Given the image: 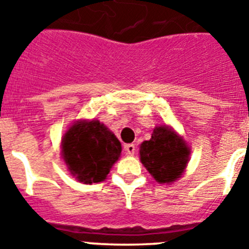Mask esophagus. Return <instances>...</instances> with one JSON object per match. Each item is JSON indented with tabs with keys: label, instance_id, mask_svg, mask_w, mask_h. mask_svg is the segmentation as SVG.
<instances>
[{
	"label": "esophagus",
	"instance_id": "1",
	"mask_svg": "<svg viewBox=\"0 0 249 249\" xmlns=\"http://www.w3.org/2000/svg\"><path fill=\"white\" fill-rule=\"evenodd\" d=\"M124 151H126V153L128 156H133L136 152V146L133 143L126 144V146H124Z\"/></svg>",
	"mask_w": 249,
	"mask_h": 249
}]
</instances>
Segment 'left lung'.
<instances>
[{
	"label": "left lung",
	"instance_id": "1",
	"mask_svg": "<svg viewBox=\"0 0 249 249\" xmlns=\"http://www.w3.org/2000/svg\"><path fill=\"white\" fill-rule=\"evenodd\" d=\"M191 148L169 126H157L140 147L141 162L158 183H172L183 175Z\"/></svg>",
	"mask_w": 249,
	"mask_h": 249
}]
</instances>
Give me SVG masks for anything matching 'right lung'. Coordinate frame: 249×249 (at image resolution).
Returning a JSON list of instances; mask_svg holds the SVG:
<instances>
[{
    "label": "right lung",
    "instance_id": "obj_1",
    "mask_svg": "<svg viewBox=\"0 0 249 249\" xmlns=\"http://www.w3.org/2000/svg\"><path fill=\"white\" fill-rule=\"evenodd\" d=\"M62 158L77 181H105L121 156V142L97 120L76 121L62 138Z\"/></svg>",
    "mask_w": 249,
    "mask_h": 249
}]
</instances>
